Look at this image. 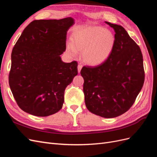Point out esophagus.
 I'll list each match as a JSON object with an SVG mask.
<instances>
[{
	"instance_id": "34e87169",
	"label": "esophagus",
	"mask_w": 157,
	"mask_h": 157,
	"mask_svg": "<svg viewBox=\"0 0 157 157\" xmlns=\"http://www.w3.org/2000/svg\"><path fill=\"white\" fill-rule=\"evenodd\" d=\"M77 68H78V72L80 73V71H81V69H82V65L81 64H78Z\"/></svg>"
}]
</instances>
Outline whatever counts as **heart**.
Masks as SVG:
<instances>
[{"mask_svg":"<svg viewBox=\"0 0 157 157\" xmlns=\"http://www.w3.org/2000/svg\"><path fill=\"white\" fill-rule=\"evenodd\" d=\"M73 44L69 43L67 50L76 56L78 50L82 51V58L90 65H98L110 56L115 46L113 33L100 27H89L76 33Z\"/></svg>","mask_w":157,"mask_h":157,"instance_id":"1","label":"heart"}]
</instances>
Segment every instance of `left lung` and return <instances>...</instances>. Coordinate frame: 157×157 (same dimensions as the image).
Instances as JSON below:
<instances>
[{"instance_id": "left-lung-1", "label": "left lung", "mask_w": 157, "mask_h": 157, "mask_svg": "<svg viewBox=\"0 0 157 157\" xmlns=\"http://www.w3.org/2000/svg\"><path fill=\"white\" fill-rule=\"evenodd\" d=\"M115 30V46L109 58L97 66H84L85 104L103 118H115L132 106L145 80L143 56L139 46L121 25L105 21Z\"/></svg>"}]
</instances>
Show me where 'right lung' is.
<instances>
[{"mask_svg":"<svg viewBox=\"0 0 157 157\" xmlns=\"http://www.w3.org/2000/svg\"><path fill=\"white\" fill-rule=\"evenodd\" d=\"M73 24L71 17L34 20L14 45L9 85L23 111L47 117L62 108L65 90L78 74L77 61L65 63L60 57Z\"/></svg>","mask_w":157,"mask_h":157,"instance_id":"right-lung-1","label":"right lung"}]
</instances>
